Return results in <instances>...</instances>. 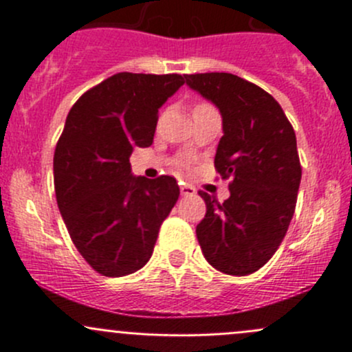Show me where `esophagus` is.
I'll use <instances>...</instances> for the list:
<instances>
[{"label": "esophagus", "mask_w": 352, "mask_h": 352, "mask_svg": "<svg viewBox=\"0 0 352 352\" xmlns=\"http://www.w3.org/2000/svg\"><path fill=\"white\" fill-rule=\"evenodd\" d=\"M180 194H182V196H194V194H196V189H194L192 186H189V184H184V186H180Z\"/></svg>", "instance_id": "1"}]
</instances>
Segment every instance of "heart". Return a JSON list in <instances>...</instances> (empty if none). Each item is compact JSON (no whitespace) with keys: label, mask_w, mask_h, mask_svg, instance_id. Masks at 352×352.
<instances>
[{"label":"heart","mask_w":352,"mask_h":352,"mask_svg":"<svg viewBox=\"0 0 352 352\" xmlns=\"http://www.w3.org/2000/svg\"><path fill=\"white\" fill-rule=\"evenodd\" d=\"M209 107H212V105L208 104V102H197V104L192 107V112L194 110H202V109H209Z\"/></svg>","instance_id":"heart-1"}]
</instances>
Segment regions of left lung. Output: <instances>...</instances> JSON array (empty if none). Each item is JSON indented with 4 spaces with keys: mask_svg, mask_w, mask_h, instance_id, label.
<instances>
[{
    "mask_svg": "<svg viewBox=\"0 0 352 352\" xmlns=\"http://www.w3.org/2000/svg\"><path fill=\"white\" fill-rule=\"evenodd\" d=\"M186 83L223 117L214 156L221 179H232L225 202L199 190L206 216L196 233L206 261L218 271H258L285 239L301 180L296 134L272 95L232 73L186 74Z\"/></svg>",
    "mask_w": 352,
    "mask_h": 352,
    "instance_id": "8db88e82",
    "label": "left lung"
}]
</instances>
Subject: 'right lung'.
<instances>
[{"instance_id":"add662e5","label":"right lung","mask_w":352,"mask_h":352,"mask_svg":"<svg viewBox=\"0 0 352 352\" xmlns=\"http://www.w3.org/2000/svg\"><path fill=\"white\" fill-rule=\"evenodd\" d=\"M182 74L117 73L85 91L54 151V190L81 257L120 278L150 261L162 223L180 196L173 177H133L129 156L153 143L158 109Z\"/></svg>"}]
</instances>
